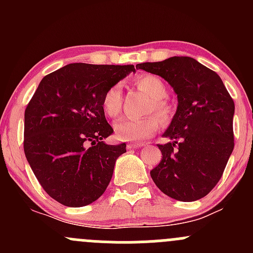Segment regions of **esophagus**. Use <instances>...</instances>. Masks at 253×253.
<instances>
[{"instance_id": "34e87169", "label": "esophagus", "mask_w": 253, "mask_h": 253, "mask_svg": "<svg viewBox=\"0 0 253 253\" xmlns=\"http://www.w3.org/2000/svg\"><path fill=\"white\" fill-rule=\"evenodd\" d=\"M143 145H144V143L133 142V143H129V144H127V148H128V149H137V148L143 147Z\"/></svg>"}]
</instances>
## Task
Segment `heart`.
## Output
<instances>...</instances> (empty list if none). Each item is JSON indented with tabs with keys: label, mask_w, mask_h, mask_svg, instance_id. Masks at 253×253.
I'll use <instances>...</instances> for the list:
<instances>
[{
	"label": "heart",
	"mask_w": 253,
	"mask_h": 253,
	"mask_svg": "<svg viewBox=\"0 0 253 253\" xmlns=\"http://www.w3.org/2000/svg\"><path fill=\"white\" fill-rule=\"evenodd\" d=\"M136 85L153 99L149 105V111H154L155 115H148L144 117H126L116 122L115 133L121 141H141L148 138L159 128L160 122L167 125L171 120V106L165 100L168 95L167 85L162 79L154 75H143L136 79ZM101 108L106 116L111 119H115L121 114V84H114L104 93Z\"/></svg>",
	"instance_id": "1"
}]
</instances>
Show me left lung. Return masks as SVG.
I'll use <instances>...</instances> for the list:
<instances>
[{"mask_svg":"<svg viewBox=\"0 0 253 253\" xmlns=\"http://www.w3.org/2000/svg\"><path fill=\"white\" fill-rule=\"evenodd\" d=\"M136 68L169 82L178 101L163 134L169 142L158 144L163 158L150 176L174 200H201L219 182L233 153V98L220 77L192 57L174 56Z\"/></svg>","mask_w":253,"mask_h":253,"instance_id":"8db88e82","label":"left lung"}]
</instances>
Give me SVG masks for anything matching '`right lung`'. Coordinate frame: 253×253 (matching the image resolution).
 I'll return each instance as SVG.
<instances>
[{"mask_svg":"<svg viewBox=\"0 0 253 253\" xmlns=\"http://www.w3.org/2000/svg\"><path fill=\"white\" fill-rule=\"evenodd\" d=\"M133 65L70 63L45 76L24 112V153L45 192L67 207L98 200L126 144L103 139L114 129L101 108L104 93Z\"/></svg>","mask_w":253,"mask_h":253,"instance_id":"right-lung-1","label":"right lung"}]
</instances>
